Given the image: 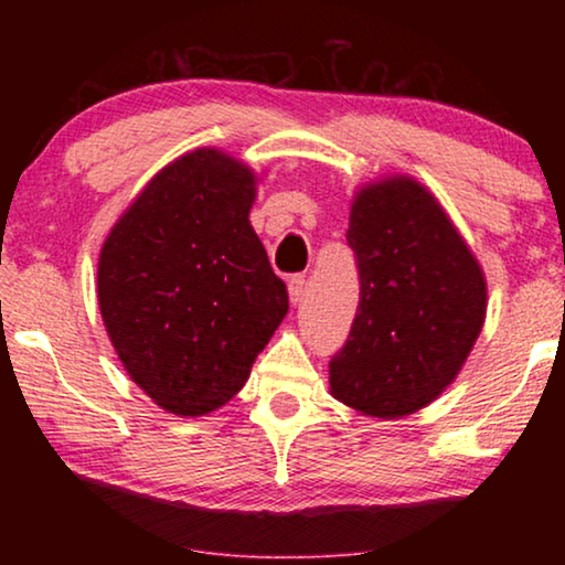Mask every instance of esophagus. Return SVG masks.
I'll use <instances>...</instances> for the list:
<instances>
[{"instance_id":"obj_1","label":"esophagus","mask_w":565,"mask_h":565,"mask_svg":"<svg viewBox=\"0 0 565 565\" xmlns=\"http://www.w3.org/2000/svg\"><path fill=\"white\" fill-rule=\"evenodd\" d=\"M288 296H290V303H292V306H298L300 300H303V296H306V277H303V275L290 277V282H288Z\"/></svg>"}]
</instances>
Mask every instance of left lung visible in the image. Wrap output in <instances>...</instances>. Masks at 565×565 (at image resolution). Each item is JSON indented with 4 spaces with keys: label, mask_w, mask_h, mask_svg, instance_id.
Returning a JSON list of instances; mask_svg holds the SVG:
<instances>
[{
    "label": "left lung",
    "mask_w": 565,
    "mask_h": 565,
    "mask_svg": "<svg viewBox=\"0 0 565 565\" xmlns=\"http://www.w3.org/2000/svg\"><path fill=\"white\" fill-rule=\"evenodd\" d=\"M347 244L360 275L350 337L329 362L331 396L377 419L431 404L486 319V280L435 195L412 177L358 192Z\"/></svg>",
    "instance_id": "1"
}]
</instances>
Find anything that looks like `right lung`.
I'll list each match as a JSON object with an SVG mask.
<instances>
[{
	"label": "right lung",
	"mask_w": 565,
	"mask_h": 565,
	"mask_svg": "<svg viewBox=\"0 0 565 565\" xmlns=\"http://www.w3.org/2000/svg\"><path fill=\"white\" fill-rule=\"evenodd\" d=\"M257 177L218 149L161 169L105 238L97 300L122 367L164 412L203 416L244 388L288 313L249 223Z\"/></svg>",
	"instance_id": "right-lung-1"
}]
</instances>
